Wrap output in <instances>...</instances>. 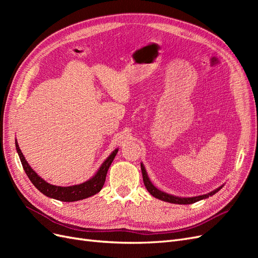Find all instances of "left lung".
I'll list each match as a JSON object with an SVG mask.
<instances>
[{
    "instance_id": "obj_1",
    "label": "left lung",
    "mask_w": 258,
    "mask_h": 258,
    "mask_svg": "<svg viewBox=\"0 0 258 258\" xmlns=\"http://www.w3.org/2000/svg\"><path fill=\"white\" fill-rule=\"evenodd\" d=\"M141 170H142V175H143V182H144V185L146 187V189L148 190V192H150L153 197L157 198L159 200H162V201H166V202H170V204H175V205H191V204H195V202L197 201H200L202 199H207L211 196H213L214 194H216L218 190H220L222 186L218 187V188L210 191L209 194H206V195H201V196H195V197H177V196H173V195H170V194H167L165 191H162L160 189H158L157 187H155L153 185V183L151 182L150 177H148L147 175V172L145 170V167L143 163L141 162Z\"/></svg>"
}]
</instances>
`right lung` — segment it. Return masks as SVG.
Instances as JSON below:
<instances>
[{"instance_id":"right-lung-1","label":"right lung","mask_w":258,"mask_h":258,"mask_svg":"<svg viewBox=\"0 0 258 258\" xmlns=\"http://www.w3.org/2000/svg\"><path fill=\"white\" fill-rule=\"evenodd\" d=\"M15 144H16V150L19 155L20 161L22 163L23 170L26 171V173L30 178V181L32 182V184L42 194H44L45 196L56 199V200L64 201V202H73V201L83 200L93 196V195L98 194L101 189H102L105 182V177L107 174V170L110 168L111 163L113 162L116 154L118 153V148L114 150L111 153V155L104 160L102 165H101L96 174L91 178H89L88 181L77 184V185L63 187V186H56V185L49 184L48 182H46L45 179H43L32 168L30 167L28 161L25 158V156H23L20 150L17 140H15Z\"/></svg>"}]
</instances>
